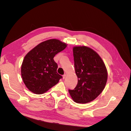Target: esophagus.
<instances>
[{"label":"esophagus","mask_w":131,"mask_h":131,"mask_svg":"<svg viewBox=\"0 0 131 131\" xmlns=\"http://www.w3.org/2000/svg\"><path fill=\"white\" fill-rule=\"evenodd\" d=\"M66 74H64L63 75V79H64L66 78Z\"/></svg>","instance_id":"obj_1"}]
</instances>
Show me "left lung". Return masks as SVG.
<instances>
[{"label":"left lung","mask_w":131,"mask_h":131,"mask_svg":"<svg viewBox=\"0 0 131 131\" xmlns=\"http://www.w3.org/2000/svg\"><path fill=\"white\" fill-rule=\"evenodd\" d=\"M73 56L78 81L75 88L68 91L75 102L87 103L104 90L108 79L107 70L101 57L88 47H74Z\"/></svg>","instance_id":"left-lung-1"}]
</instances>
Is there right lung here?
<instances>
[{"label":"right lung","instance_id":"1","mask_svg":"<svg viewBox=\"0 0 131 131\" xmlns=\"http://www.w3.org/2000/svg\"><path fill=\"white\" fill-rule=\"evenodd\" d=\"M66 47L65 43L50 39L39 43L26 55L21 66V75L31 92L42 94L62 78L57 72L58 66L53 58Z\"/></svg>","mask_w":131,"mask_h":131}]
</instances>
